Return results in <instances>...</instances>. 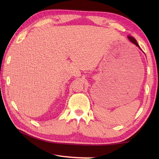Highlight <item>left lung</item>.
Wrapping results in <instances>:
<instances>
[{"label": "left lung", "mask_w": 159, "mask_h": 159, "mask_svg": "<svg viewBox=\"0 0 159 159\" xmlns=\"http://www.w3.org/2000/svg\"><path fill=\"white\" fill-rule=\"evenodd\" d=\"M128 39L130 40V41L133 43H134V44H135L137 47H139V48H140V47H139V44H138L137 43V40L134 39V38H133V37H131V36H130V35H128ZM141 49V48H140Z\"/></svg>", "instance_id": "left-lung-1"}]
</instances>
